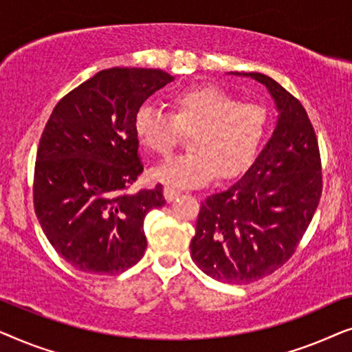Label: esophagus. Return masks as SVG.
I'll return each instance as SVG.
<instances>
[{"label":"esophagus","instance_id":"obj_1","mask_svg":"<svg viewBox=\"0 0 352 352\" xmlns=\"http://www.w3.org/2000/svg\"><path fill=\"white\" fill-rule=\"evenodd\" d=\"M163 195H165L166 201H173V200L176 199V197H179V195H181V190L175 189V187H170V186H166L165 189H163Z\"/></svg>","mask_w":352,"mask_h":352}]
</instances>
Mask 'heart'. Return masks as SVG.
<instances>
[{
  "label": "heart",
  "instance_id": "b5f03b06",
  "mask_svg": "<svg viewBox=\"0 0 352 352\" xmlns=\"http://www.w3.org/2000/svg\"><path fill=\"white\" fill-rule=\"evenodd\" d=\"M170 115L144 105L134 115L133 131L147 152L170 155L189 136L190 152L155 166L153 181L176 187L204 186L239 176L252 165L267 133V110L216 86H192L168 100Z\"/></svg>",
  "mask_w": 352,
  "mask_h": 352
}]
</instances>
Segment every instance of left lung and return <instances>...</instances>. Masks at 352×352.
Segmentation results:
<instances>
[{
    "instance_id": "1",
    "label": "left lung",
    "mask_w": 352,
    "mask_h": 352,
    "mask_svg": "<svg viewBox=\"0 0 352 352\" xmlns=\"http://www.w3.org/2000/svg\"><path fill=\"white\" fill-rule=\"evenodd\" d=\"M235 75L266 86L277 124L248 171L201 201L190 254L206 276L242 285L277 271L295 253L319 205L322 165L300 100L263 74Z\"/></svg>"
}]
</instances>
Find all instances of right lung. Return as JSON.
Instances as JSON below:
<instances>
[{"mask_svg": "<svg viewBox=\"0 0 352 352\" xmlns=\"http://www.w3.org/2000/svg\"><path fill=\"white\" fill-rule=\"evenodd\" d=\"M175 78L157 69L100 70L52 110L36 152L33 205L57 253L78 271L120 274L146 252L144 218L162 184L129 194L144 171L134 115Z\"/></svg>", "mask_w": 352, "mask_h": 352, "instance_id": "right-lung-1", "label": "right lung"}]
</instances>
